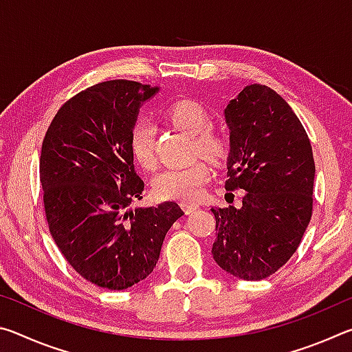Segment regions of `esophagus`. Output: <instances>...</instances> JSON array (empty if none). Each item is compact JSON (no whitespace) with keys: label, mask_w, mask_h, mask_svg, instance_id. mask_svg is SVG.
Wrapping results in <instances>:
<instances>
[{"label":"esophagus","mask_w":352,"mask_h":352,"mask_svg":"<svg viewBox=\"0 0 352 352\" xmlns=\"http://www.w3.org/2000/svg\"><path fill=\"white\" fill-rule=\"evenodd\" d=\"M182 208L186 214H192L195 210H199V205L197 204H186V201H184V204H182Z\"/></svg>","instance_id":"34e87169"}]
</instances>
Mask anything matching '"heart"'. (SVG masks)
Returning <instances> with one entry per match:
<instances>
[{
    "label": "heart",
    "mask_w": 352,
    "mask_h": 352,
    "mask_svg": "<svg viewBox=\"0 0 352 352\" xmlns=\"http://www.w3.org/2000/svg\"><path fill=\"white\" fill-rule=\"evenodd\" d=\"M169 121L183 132L195 136V148L210 160L223 158L226 144L222 136L206 130L211 124L210 111L194 99H182L168 109ZM130 152L136 163L146 169L155 166L153 127L141 121L132 129L129 140ZM210 178V168L204 162H195L183 168H169L153 178V194L163 200L192 201L204 194Z\"/></svg>",
    "instance_id": "1"
}]
</instances>
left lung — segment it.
<instances>
[{"instance_id": "obj_1", "label": "left lung", "mask_w": 352, "mask_h": 352, "mask_svg": "<svg viewBox=\"0 0 352 352\" xmlns=\"http://www.w3.org/2000/svg\"><path fill=\"white\" fill-rule=\"evenodd\" d=\"M230 129L226 190L242 206L212 208V258L230 275L259 281L296 252L312 216L315 163L300 119L276 91L253 83L225 109Z\"/></svg>"}]
</instances>
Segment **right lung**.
Listing matches in <instances>:
<instances>
[{
  "label": "right lung",
  "mask_w": 352,
  "mask_h": 352,
  "mask_svg": "<svg viewBox=\"0 0 352 352\" xmlns=\"http://www.w3.org/2000/svg\"><path fill=\"white\" fill-rule=\"evenodd\" d=\"M158 87L109 80L67 100L47 127L40 183L47 226L69 265L87 281L124 290L157 265L175 201L135 208L144 182L136 175L129 140L140 107Z\"/></svg>",
  "instance_id": "1"
}]
</instances>
